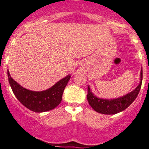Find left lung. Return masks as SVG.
I'll return each instance as SVG.
<instances>
[{
    "label": "left lung",
    "instance_id": "1",
    "mask_svg": "<svg viewBox=\"0 0 149 149\" xmlns=\"http://www.w3.org/2000/svg\"><path fill=\"white\" fill-rule=\"evenodd\" d=\"M143 71L140 73V83L139 86L128 94L115 99H102L96 97L91 91L90 86H88L87 99L88 103L95 111L104 114H114L125 110L136 98L141 87Z\"/></svg>",
    "mask_w": 149,
    "mask_h": 149
}]
</instances>
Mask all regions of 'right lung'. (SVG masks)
<instances>
[{
  "label": "right lung",
  "instance_id": "obj_1",
  "mask_svg": "<svg viewBox=\"0 0 149 149\" xmlns=\"http://www.w3.org/2000/svg\"><path fill=\"white\" fill-rule=\"evenodd\" d=\"M8 77L14 95L24 107L33 112H44L53 109L60 104L71 75H68L52 87L43 91H32L23 88L11 78L8 71Z\"/></svg>",
  "mask_w": 149,
  "mask_h": 149
}]
</instances>
